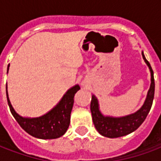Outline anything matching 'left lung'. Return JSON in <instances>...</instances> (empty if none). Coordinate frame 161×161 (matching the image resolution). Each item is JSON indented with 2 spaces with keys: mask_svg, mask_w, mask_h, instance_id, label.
Wrapping results in <instances>:
<instances>
[{
  "mask_svg": "<svg viewBox=\"0 0 161 161\" xmlns=\"http://www.w3.org/2000/svg\"><path fill=\"white\" fill-rule=\"evenodd\" d=\"M142 57L151 71V85H150V89H149L145 103L138 111L135 112V114L127 115L124 117H119V118L103 116L101 114V112L99 111L98 102L97 98L95 97L94 96H92L91 103L92 120L94 122L96 129L99 132V134H101L105 137L117 138V137L124 136L134 132L145 121V119L147 118L151 109L153 97H154V86H155L153 71L149 62L146 59L143 53H142Z\"/></svg>",
  "mask_w": 161,
  "mask_h": 161,
  "instance_id": "obj_1",
  "label": "left lung"
}]
</instances>
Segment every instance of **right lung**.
Returning <instances> with one entry per match:
<instances>
[{
    "mask_svg": "<svg viewBox=\"0 0 161 161\" xmlns=\"http://www.w3.org/2000/svg\"><path fill=\"white\" fill-rule=\"evenodd\" d=\"M79 90V85H75L70 89L55 108L38 118L21 117L13 108L8 99V91L7 98L12 115L26 133L39 139H56L62 136L69 128L70 113L74 103V96Z\"/></svg>",
    "mask_w": 161,
    "mask_h": 161,
    "instance_id": "right-lung-1",
    "label": "right lung"
}]
</instances>
